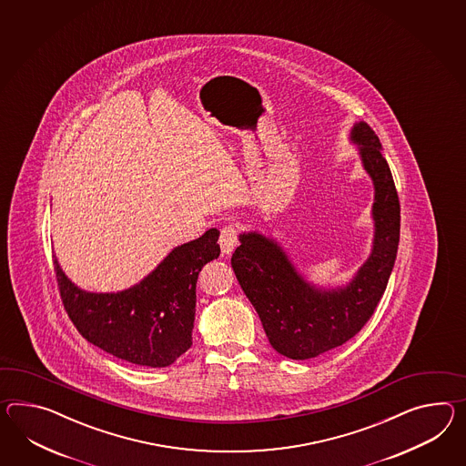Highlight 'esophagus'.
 Wrapping results in <instances>:
<instances>
[{"label": "esophagus", "mask_w": 466, "mask_h": 466, "mask_svg": "<svg viewBox=\"0 0 466 466\" xmlns=\"http://www.w3.org/2000/svg\"><path fill=\"white\" fill-rule=\"evenodd\" d=\"M220 249L224 256L232 254V250L236 249L238 242V230L236 226H226L220 230Z\"/></svg>", "instance_id": "1"}]
</instances>
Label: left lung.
Segmentation results:
<instances>
[{
  "label": "left lung",
  "mask_w": 466,
  "mask_h": 466,
  "mask_svg": "<svg viewBox=\"0 0 466 466\" xmlns=\"http://www.w3.org/2000/svg\"><path fill=\"white\" fill-rule=\"evenodd\" d=\"M350 139L375 190L372 252L352 281L335 289L308 283L283 248L259 232L240 234L230 259L271 347L293 360L313 359L357 335L374 315L398 256L400 205L382 145L363 121L353 125Z\"/></svg>",
  "instance_id": "left-lung-1"
}]
</instances>
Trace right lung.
Returning <instances> with one entry per match:
<instances>
[{"mask_svg": "<svg viewBox=\"0 0 466 466\" xmlns=\"http://www.w3.org/2000/svg\"><path fill=\"white\" fill-rule=\"evenodd\" d=\"M220 232L171 250L139 283L117 293L77 288L54 259L62 303L80 335L104 352L145 367H168L192 345L195 288L207 262L220 254Z\"/></svg>", "mask_w": 466, "mask_h": 466, "instance_id": "obj_1", "label": "right lung"}]
</instances>
